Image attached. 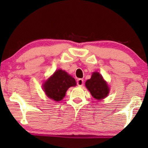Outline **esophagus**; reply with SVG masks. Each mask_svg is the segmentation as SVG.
<instances>
[{
    "instance_id": "esophagus-1",
    "label": "esophagus",
    "mask_w": 148,
    "mask_h": 148,
    "mask_svg": "<svg viewBox=\"0 0 148 148\" xmlns=\"http://www.w3.org/2000/svg\"><path fill=\"white\" fill-rule=\"evenodd\" d=\"M77 84L78 86H82L84 85V80L82 79H78L77 80Z\"/></svg>"
}]
</instances>
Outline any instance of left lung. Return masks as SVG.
Returning <instances> with one entry per match:
<instances>
[{
    "instance_id": "1",
    "label": "left lung",
    "mask_w": 148,
    "mask_h": 148,
    "mask_svg": "<svg viewBox=\"0 0 148 148\" xmlns=\"http://www.w3.org/2000/svg\"><path fill=\"white\" fill-rule=\"evenodd\" d=\"M86 86L93 98L100 100L106 98L110 89L106 81L98 72H94L90 79L86 82Z\"/></svg>"
}]
</instances>
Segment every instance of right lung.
<instances>
[{"label": "right lung", "mask_w": 148, "mask_h": 148, "mask_svg": "<svg viewBox=\"0 0 148 148\" xmlns=\"http://www.w3.org/2000/svg\"><path fill=\"white\" fill-rule=\"evenodd\" d=\"M75 79L67 73L61 69L56 70L43 84L44 92L52 100H62L70 87L75 86Z\"/></svg>", "instance_id": "right-lung-1"}]
</instances>
